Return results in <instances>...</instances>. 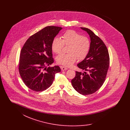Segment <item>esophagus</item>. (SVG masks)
I'll list each match as a JSON object with an SVG mask.
<instances>
[{
  "label": "esophagus",
  "mask_w": 130,
  "mask_h": 130,
  "mask_svg": "<svg viewBox=\"0 0 130 130\" xmlns=\"http://www.w3.org/2000/svg\"><path fill=\"white\" fill-rule=\"evenodd\" d=\"M61 70L64 71H66V70H68V68H65V67H61Z\"/></svg>",
  "instance_id": "34e87169"
}]
</instances>
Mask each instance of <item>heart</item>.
I'll use <instances>...</instances> for the list:
<instances>
[{
  "mask_svg": "<svg viewBox=\"0 0 130 130\" xmlns=\"http://www.w3.org/2000/svg\"><path fill=\"white\" fill-rule=\"evenodd\" d=\"M62 39L55 37L52 42V50L56 54L61 52L64 45H70L69 54H61L56 57V62L65 67H70L74 63L77 58L84 59L90 49L91 43L88 38L73 30H69L62 35Z\"/></svg>",
  "mask_w": 130,
  "mask_h": 130,
  "instance_id": "obj_1",
  "label": "heart"
}]
</instances>
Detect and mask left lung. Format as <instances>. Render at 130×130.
Wrapping results in <instances>:
<instances>
[{
	"label": "left lung",
	"instance_id": "8db88e82",
	"mask_svg": "<svg viewBox=\"0 0 130 130\" xmlns=\"http://www.w3.org/2000/svg\"><path fill=\"white\" fill-rule=\"evenodd\" d=\"M80 28L89 34L91 47L86 57L77 65L88 73L76 71L75 76L71 82L78 93L85 95L95 93L103 85L109 69L110 58L103 41L91 30L86 28Z\"/></svg>",
	"mask_w": 130,
	"mask_h": 130
}]
</instances>
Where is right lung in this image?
I'll return each instance as SVG.
<instances>
[{"instance_id": "obj_1", "label": "right lung", "mask_w": 130, "mask_h": 130, "mask_svg": "<svg viewBox=\"0 0 130 130\" xmlns=\"http://www.w3.org/2000/svg\"><path fill=\"white\" fill-rule=\"evenodd\" d=\"M62 28L47 26L32 35L22 47L19 72L25 85L35 92H41L51 86L55 74L61 71L58 66L47 67L54 61L51 44Z\"/></svg>"}]
</instances>
